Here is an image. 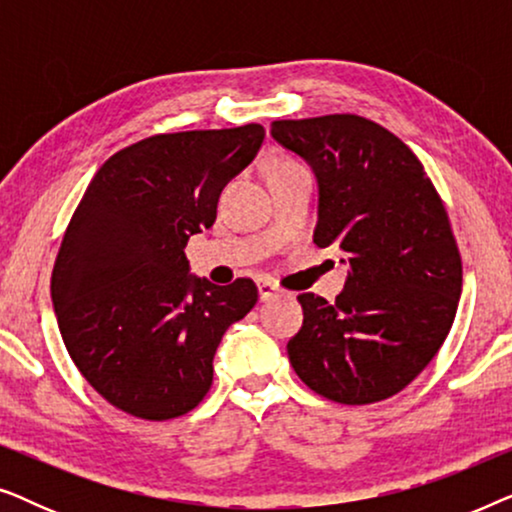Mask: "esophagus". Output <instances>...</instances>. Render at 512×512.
<instances>
[{
	"label": "esophagus",
	"instance_id": "34e87169",
	"mask_svg": "<svg viewBox=\"0 0 512 512\" xmlns=\"http://www.w3.org/2000/svg\"><path fill=\"white\" fill-rule=\"evenodd\" d=\"M277 293H279V289L272 282H268V279H261V282H258V298L261 300L275 298Z\"/></svg>",
	"mask_w": 512,
	"mask_h": 512
}]
</instances>
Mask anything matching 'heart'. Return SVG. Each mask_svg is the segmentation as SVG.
Wrapping results in <instances>:
<instances>
[{"mask_svg":"<svg viewBox=\"0 0 512 512\" xmlns=\"http://www.w3.org/2000/svg\"><path fill=\"white\" fill-rule=\"evenodd\" d=\"M289 163V160H277V163H272V165H286Z\"/></svg>","mask_w":512,"mask_h":512,"instance_id":"b5f03b06","label":"heart"}]
</instances>
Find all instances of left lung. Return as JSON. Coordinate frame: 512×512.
Returning <instances> with one entry per match:
<instances>
[{
	"label": "left lung",
	"instance_id": "1",
	"mask_svg": "<svg viewBox=\"0 0 512 512\" xmlns=\"http://www.w3.org/2000/svg\"><path fill=\"white\" fill-rule=\"evenodd\" d=\"M270 135L312 167L314 244L349 268L335 303L298 296L291 366L335 403L384 401L429 366L457 314L461 258L443 200L415 153L368 118L275 121Z\"/></svg>",
	"mask_w": 512,
	"mask_h": 512
}]
</instances>
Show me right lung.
I'll list each match as a JSON object with an SVG mask.
<instances>
[{
	"label": "right lung",
	"instance_id": "1",
	"mask_svg": "<svg viewBox=\"0 0 512 512\" xmlns=\"http://www.w3.org/2000/svg\"><path fill=\"white\" fill-rule=\"evenodd\" d=\"M261 125L156 135L118 151L90 181L51 277L53 310L76 368L132 417L163 422L212 387L216 347L256 305L251 279L191 275V235L212 228L219 195L256 158Z\"/></svg>",
	"mask_w": 512,
	"mask_h": 512
}]
</instances>
